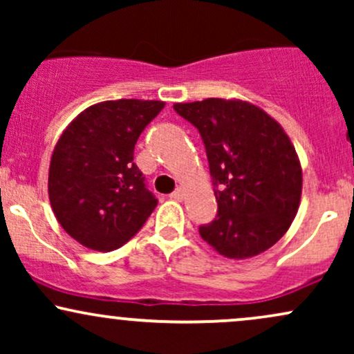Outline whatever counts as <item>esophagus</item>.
<instances>
[{
    "instance_id": "34e87169",
    "label": "esophagus",
    "mask_w": 354,
    "mask_h": 354,
    "mask_svg": "<svg viewBox=\"0 0 354 354\" xmlns=\"http://www.w3.org/2000/svg\"><path fill=\"white\" fill-rule=\"evenodd\" d=\"M169 198H173V200H176V201H180V200H183V189L181 188H178V189H174L171 194H169Z\"/></svg>"
}]
</instances>
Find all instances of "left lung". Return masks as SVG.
<instances>
[{
    "instance_id": "left-lung-1",
    "label": "left lung",
    "mask_w": 354,
    "mask_h": 354,
    "mask_svg": "<svg viewBox=\"0 0 354 354\" xmlns=\"http://www.w3.org/2000/svg\"><path fill=\"white\" fill-rule=\"evenodd\" d=\"M173 108L200 131L208 156L218 213L200 226L201 238L226 258L266 251L291 226L301 198V166L290 138L246 101L208 98Z\"/></svg>"
}]
</instances>
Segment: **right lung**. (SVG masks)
<instances>
[{
    "mask_svg": "<svg viewBox=\"0 0 354 354\" xmlns=\"http://www.w3.org/2000/svg\"><path fill=\"white\" fill-rule=\"evenodd\" d=\"M163 108V101H103L84 109L56 143L51 208L63 230L89 250H118L156 208L133 160L138 138Z\"/></svg>",
    "mask_w": 354,
    "mask_h": 354,
    "instance_id": "1",
    "label": "right lung"
}]
</instances>
